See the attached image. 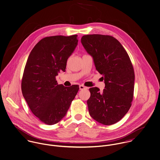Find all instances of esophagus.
I'll return each mask as SVG.
<instances>
[{
    "instance_id": "esophagus-1",
    "label": "esophagus",
    "mask_w": 160,
    "mask_h": 160,
    "mask_svg": "<svg viewBox=\"0 0 160 160\" xmlns=\"http://www.w3.org/2000/svg\"><path fill=\"white\" fill-rule=\"evenodd\" d=\"M79 88H80V90H83V89H87V87H85V86H83V85H80L79 86Z\"/></svg>"
}]
</instances>
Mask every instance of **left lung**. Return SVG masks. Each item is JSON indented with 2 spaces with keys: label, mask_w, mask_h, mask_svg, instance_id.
<instances>
[{
  "label": "left lung",
  "mask_w": 160,
  "mask_h": 160,
  "mask_svg": "<svg viewBox=\"0 0 160 160\" xmlns=\"http://www.w3.org/2000/svg\"><path fill=\"white\" fill-rule=\"evenodd\" d=\"M81 42L105 83L103 91L97 87L89 88V115L99 123L115 124L128 112L133 99L135 75L130 58L112 36L85 35Z\"/></svg>",
  "instance_id": "1"
}]
</instances>
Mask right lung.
Returning a JSON list of instances; mask_svg holds the SVG:
<instances>
[{"mask_svg":"<svg viewBox=\"0 0 160 160\" xmlns=\"http://www.w3.org/2000/svg\"><path fill=\"white\" fill-rule=\"evenodd\" d=\"M77 35L47 37L40 40L28 57L21 90L31 112L42 122L52 125L63 118L79 86L58 85L56 77L65 72L67 61L78 44Z\"/></svg>","mask_w":160,"mask_h":160,"instance_id":"1","label":"right lung"}]
</instances>
